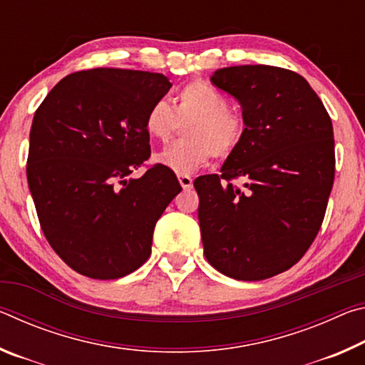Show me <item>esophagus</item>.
Segmentation results:
<instances>
[{
	"label": "esophagus",
	"instance_id": "esophagus-1",
	"mask_svg": "<svg viewBox=\"0 0 365 365\" xmlns=\"http://www.w3.org/2000/svg\"><path fill=\"white\" fill-rule=\"evenodd\" d=\"M178 182H180L183 190H190L191 187H193V178H191V177L187 175V174H180V175H178Z\"/></svg>",
	"mask_w": 365,
	"mask_h": 365
}]
</instances>
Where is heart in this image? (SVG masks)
<instances>
[{
  "instance_id": "b5f03b06",
  "label": "heart",
  "mask_w": 365,
  "mask_h": 365,
  "mask_svg": "<svg viewBox=\"0 0 365 365\" xmlns=\"http://www.w3.org/2000/svg\"><path fill=\"white\" fill-rule=\"evenodd\" d=\"M183 125V140L158 154V163L175 174H191L212 156L227 159L238 150L246 133V122L230 109V101L220 90L205 80H193L178 91L172 109L164 100L153 103L145 117L151 138L165 143L177 123Z\"/></svg>"
}]
</instances>
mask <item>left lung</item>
I'll use <instances>...</instances> for the list:
<instances>
[{
  "instance_id": "left-lung-1",
  "label": "left lung",
  "mask_w": 365,
  "mask_h": 365,
  "mask_svg": "<svg viewBox=\"0 0 365 365\" xmlns=\"http://www.w3.org/2000/svg\"><path fill=\"white\" fill-rule=\"evenodd\" d=\"M211 80L242 104L246 133L220 175L195 180L205 256L232 279H270L322 227L335 178L330 115L306 78L282 67H224Z\"/></svg>"
}]
</instances>
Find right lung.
Listing matches in <instances>:
<instances>
[{"label":"right lung","mask_w":365,"mask_h":365,"mask_svg":"<svg viewBox=\"0 0 365 365\" xmlns=\"http://www.w3.org/2000/svg\"><path fill=\"white\" fill-rule=\"evenodd\" d=\"M172 83L163 73L78 71L35 110L27 180L40 227L54 252L78 274L114 280L151 255L158 219L182 187L151 156L145 117Z\"/></svg>","instance_id":"1"}]
</instances>
